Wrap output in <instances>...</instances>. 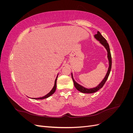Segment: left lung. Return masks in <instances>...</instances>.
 <instances>
[{
    "label": "left lung",
    "instance_id": "8db88e82",
    "mask_svg": "<svg viewBox=\"0 0 133 133\" xmlns=\"http://www.w3.org/2000/svg\"><path fill=\"white\" fill-rule=\"evenodd\" d=\"M94 37L97 40V41H99V42L100 43V44H102V45L105 47V48L106 49V50H107L108 52V59L109 60V68H108V70L107 73V74L105 75V77L103 79V80L101 82L99 85L96 87L95 88H89V89H88V88H86L85 87H84L82 85H80V84H79L78 83H76L74 78H73V74L71 73V77L72 79H73V82H74V86L75 87V88L78 90H79V91L83 92V93H93V92H95L96 91H97L98 90H99L100 89L103 87V85H104V84L105 83L107 80L108 79V78L109 75V74L110 73V70H111V64H112V62H111V53H110V48H109V45L108 43H107V40L104 38L103 36L102 35V34H100V33L99 31L97 32V34L94 35Z\"/></svg>",
    "mask_w": 133,
    "mask_h": 133
}]
</instances>
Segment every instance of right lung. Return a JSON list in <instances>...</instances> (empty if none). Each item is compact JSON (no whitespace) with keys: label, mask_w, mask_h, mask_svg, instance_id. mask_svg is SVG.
Wrapping results in <instances>:
<instances>
[{"label":"right lung","mask_w":133,"mask_h":133,"mask_svg":"<svg viewBox=\"0 0 133 133\" xmlns=\"http://www.w3.org/2000/svg\"><path fill=\"white\" fill-rule=\"evenodd\" d=\"M57 78H58V75L57 76V78H56V79H55V83H54V87L53 88V89H51V90L49 92V93L47 94L45 96H43V97L38 98H33V99H45V98H47L48 97H49V96H51L52 94H53L54 93V92L56 90V88H57Z\"/></svg>","instance_id":"right-lung-1"}]
</instances>
